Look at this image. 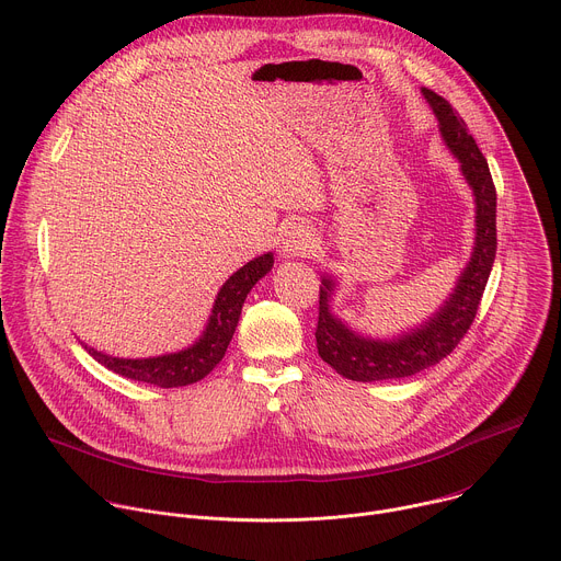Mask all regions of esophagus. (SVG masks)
I'll return each instance as SVG.
<instances>
[{"label": "esophagus", "instance_id": "esophagus-1", "mask_svg": "<svg viewBox=\"0 0 561 561\" xmlns=\"http://www.w3.org/2000/svg\"><path fill=\"white\" fill-rule=\"evenodd\" d=\"M317 247L314 237L308 228L295 224V226H288L284 239H282V253L286 257H304V255H310L312 249Z\"/></svg>", "mask_w": 561, "mask_h": 561}]
</instances>
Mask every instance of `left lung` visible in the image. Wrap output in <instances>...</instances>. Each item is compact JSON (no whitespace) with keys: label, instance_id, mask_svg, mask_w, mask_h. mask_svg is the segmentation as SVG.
Instances as JSON below:
<instances>
[{"label":"left lung","instance_id":"left-lung-1","mask_svg":"<svg viewBox=\"0 0 561 561\" xmlns=\"http://www.w3.org/2000/svg\"><path fill=\"white\" fill-rule=\"evenodd\" d=\"M431 104L439 133L459 159L461 173L474 195V249L468 266L457 279L453 295L420 329L392 342L370 340L353 333L342 319L331 312V295L335 282L324 277L319 286V317H317V353L342 377L353 381H381L411 377L428 366L439 364L463 340L482 301L497 251V193L486 164V157L468 133L459 113L435 91L422 89Z\"/></svg>","mask_w":561,"mask_h":561}]
</instances>
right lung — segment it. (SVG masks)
I'll return each instance as SVG.
<instances>
[{"mask_svg":"<svg viewBox=\"0 0 561 561\" xmlns=\"http://www.w3.org/2000/svg\"><path fill=\"white\" fill-rule=\"evenodd\" d=\"M271 268H273V253H266L262 257H255L237 273H232L217 293L213 314L208 319L204 335L186 351L162 355V357H146V359L111 357L89 346L87 351L108 370L135 381L152 383L159 388H178V386L195 383L204 379L226 355V348L239 322V314H242L247 295Z\"/></svg>","mask_w":561,"mask_h":561,"instance_id":"1","label":"right lung"}]
</instances>
